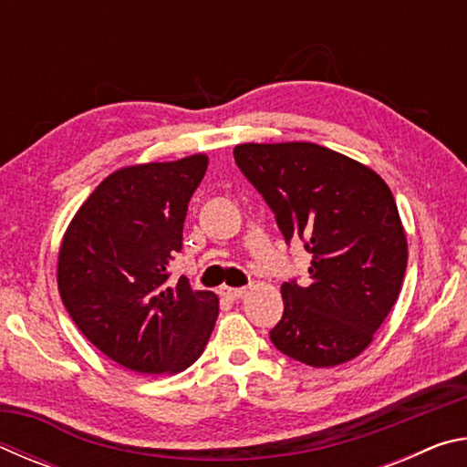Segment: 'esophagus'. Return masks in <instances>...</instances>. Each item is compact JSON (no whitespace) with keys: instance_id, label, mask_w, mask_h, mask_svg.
Returning a JSON list of instances; mask_svg holds the SVG:
<instances>
[{"instance_id":"esophagus-1","label":"esophagus","mask_w":467,"mask_h":467,"mask_svg":"<svg viewBox=\"0 0 467 467\" xmlns=\"http://www.w3.org/2000/svg\"><path fill=\"white\" fill-rule=\"evenodd\" d=\"M220 295H223V298L234 303V300H239V298H243L244 295H247V290H244V288H228V286H224V288H220Z\"/></svg>"}]
</instances>
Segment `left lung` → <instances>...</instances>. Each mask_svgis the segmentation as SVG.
Listing matches in <instances>:
<instances>
[{
	"mask_svg": "<svg viewBox=\"0 0 467 467\" xmlns=\"http://www.w3.org/2000/svg\"><path fill=\"white\" fill-rule=\"evenodd\" d=\"M234 162L290 244L309 253V280L282 284L270 331L282 354L336 367L370 344L400 296L408 243L393 195L375 171L309 141L241 144Z\"/></svg>",
	"mask_w": 467,
	"mask_h": 467,
	"instance_id": "8db88e82",
	"label": "left lung"
}]
</instances>
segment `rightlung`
Wrapping results in <instances>:
<instances>
[{
	"mask_svg": "<svg viewBox=\"0 0 467 467\" xmlns=\"http://www.w3.org/2000/svg\"><path fill=\"white\" fill-rule=\"evenodd\" d=\"M203 154L109 175L78 210L59 249L57 284L78 329L121 367L181 373L202 357L218 296L171 278Z\"/></svg>",
	"mask_w": 467,
	"mask_h": 467,
	"instance_id": "right-lung-1",
	"label": "right lung"
}]
</instances>
